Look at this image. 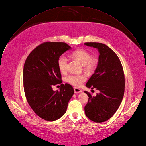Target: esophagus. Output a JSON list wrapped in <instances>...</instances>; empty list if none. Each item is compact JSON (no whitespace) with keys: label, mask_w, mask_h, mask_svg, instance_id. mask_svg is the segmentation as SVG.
<instances>
[{"label":"esophagus","mask_w":146,"mask_h":146,"mask_svg":"<svg viewBox=\"0 0 146 146\" xmlns=\"http://www.w3.org/2000/svg\"><path fill=\"white\" fill-rule=\"evenodd\" d=\"M74 89V92H75V93H76V94H78V93H79V92H82V90H81L80 88L75 87Z\"/></svg>","instance_id":"1"}]
</instances>
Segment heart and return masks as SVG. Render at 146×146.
Returning a JSON list of instances; mask_svg holds the SVG:
<instances>
[{
    "instance_id": "heart-1",
    "label": "heart",
    "mask_w": 146,
    "mask_h": 146,
    "mask_svg": "<svg viewBox=\"0 0 146 146\" xmlns=\"http://www.w3.org/2000/svg\"><path fill=\"white\" fill-rule=\"evenodd\" d=\"M72 56L81 63L84 69L87 71H94L98 64V59L91 56V54L83 49L77 50L72 54ZM58 66L62 72L67 70V59L64 55H61L58 59ZM86 80V76L81 75H70L66 78L67 82L75 86L80 87Z\"/></svg>"
}]
</instances>
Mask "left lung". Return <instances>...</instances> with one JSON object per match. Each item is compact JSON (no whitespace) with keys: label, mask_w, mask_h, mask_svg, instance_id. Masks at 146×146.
Instances as JSON below:
<instances>
[{"label":"left lung","mask_w":146,"mask_h":146,"mask_svg":"<svg viewBox=\"0 0 146 146\" xmlns=\"http://www.w3.org/2000/svg\"><path fill=\"white\" fill-rule=\"evenodd\" d=\"M85 45L98 49L99 56L94 74L86 86L99 91L95 96L86 91L88 101L84 107L85 114L96 123L110 119L119 108L125 87L124 74L117 55L107 46L99 43H85Z\"/></svg>","instance_id":"left-lung-1"}]
</instances>
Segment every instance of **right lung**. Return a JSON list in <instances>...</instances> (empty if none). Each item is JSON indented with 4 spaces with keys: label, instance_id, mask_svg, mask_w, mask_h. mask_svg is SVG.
I'll return each mask as SVG.
<instances>
[{
    "label": "right lung",
    "instance_id": "right-lung-1",
    "mask_svg": "<svg viewBox=\"0 0 146 146\" xmlns=\"http://www.w3.org/2000/svg\"><path fill=\"white\" fill-rule=\"evenodd\" d=\"M71 47L62 42H45L27 56L23 68L26 98L34 112L42 119L55 121L66 112L74 90L71 85L61 84L55 92L52 85L62 83L58 58Z\"/></svg>",
    "mask_w": 146,
    "mask_h": 146
}]
</instances>
